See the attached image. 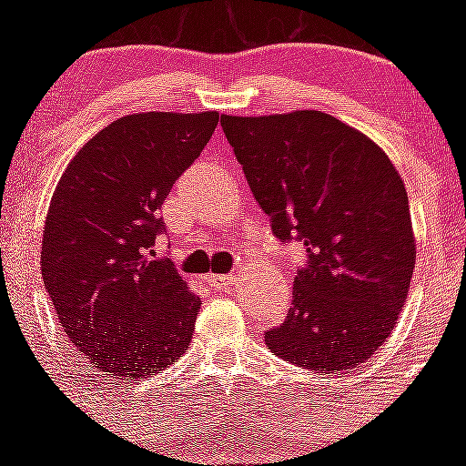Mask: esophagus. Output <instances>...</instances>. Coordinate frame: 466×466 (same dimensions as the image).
<instances>
[{
    "instance_id": "34e87169",
    "label": "esophagus",
    "mask_w": 466,
    "mask_h": 466,
    "mask_svg": "<svg viewBox=\"0 0 466 466\" xmlns=\"http://www.w3.org/2000/svg\"><path fill=\"white\" fill-rule=\"evenodd\" d=\"M208 284L212 287V289L224 291V289H228V287H233V284H236V275H209Z\"/></svg>"
}]
</instances>
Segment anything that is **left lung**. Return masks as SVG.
I'll list each match as a JSON object with an SVG mask.
<instances>
[{"label": "left lung", "instance_id": "obj_1", "mask_svg": "<svg viewBox=\"0 0 466 466\" xmlns=\"http://www.w3.org/2000/svg\"><path fill=\"white\" fill-rule=\"evenodd\" d=\"M221 127L275 236L308 254L287 319L263 333L268 350L317 373L364 364L392 333L415 268L401 175L324 111L221 116Z\"/></svg>", "mask_w": 466, "mask_h": 466}]
</instances>
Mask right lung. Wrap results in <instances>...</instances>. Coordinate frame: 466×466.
Here are the masks:
<instances>
[{"mask_svg": "<svg viewBox=\"0 0 466 466\" xmlns=\"http://www.w3.org/2000/svg\"><path fill=\"white\" fill-rule=\"evenodd\" d=\"M217 123V111L121 116L57 182L41 278L67 339L102 376H154L191 343L200 299L154 245L163 200Z\"/></svg>", "mask_w": 466, "mask_h": 466, "instance_id": "obj_1", "label": "right lung"}]
</instances>
